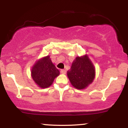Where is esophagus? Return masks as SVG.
Listing matches in <instances>:
<instances>
[{"label": "esophagus", "mask_w": 128, "mask_h": 128, "mask_svg": "<svg viewBox=\"0 0 128 128\" xmlns=\"http://www.w3.org/2000/svg\"><path fill=\"white\" fill-rule=\"evenodd\" d=\"M61 73H62V74H66V71L65 70H61Z\"/></svg>", "instance_id": "34e87169"}]
</instances>
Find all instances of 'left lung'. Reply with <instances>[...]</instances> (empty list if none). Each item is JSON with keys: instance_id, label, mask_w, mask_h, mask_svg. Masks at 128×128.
Returning a JSON list of instances; mask_svg holds the SVG:
<instances>
[{"instance_id": "left-lung-1", "label": "left lung", "mask_w": 128, "mask_h": 128, "mask_svg": "<svg viewBox=\"0 0 128 128\" xmlns=\"http://www.w3.org/2000/svg\"><path fill=\"white\" fill-rule=\"evenodd\" d=\"M67 74L73 87L83 90L93 82L96 70L88 56L85 55L76 57Z\"/></svg>"}]
</instances>
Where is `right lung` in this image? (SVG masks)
I'll use <instances>...</instances> for the list:
<instances>
[{
  "instance_id": "right-lung-1",
  "label": "right lung",
  "mask_w": 128,
  "mask_h": 128,
  "mask_svg": "<svg viewBox=\"0 0 128 128\" xmlns=\"http://www.w3.org/2000/svg\"><path fill=\"white\" fill-rule=\"evenodd\" d=\"M60 73L59 70L52 62L49 55L36 61L31 69L32 79L42 88L49 87L55 78L60 75Z\"/></svg>"
}]
</instances>
